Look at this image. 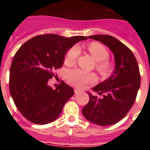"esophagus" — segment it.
I'll return each mask as SVG.
<instances>
[{
    "label": "esophagus",
    "instance_id": "34e87169",
    "mask_svg": "<svg viewBox=\"0 0 150 150\" xmlns=\"http://www.w3.org/2000/svg\"><path fill=\"white\" fill-rule=\"evenodd\" d=\"M79 92H80V90L76 89V88H75V89H74V93L75 94H78V93H79Z\"/></svg>",
    "mask_w": 150,
    "mask_h": 150
}]
</instances>
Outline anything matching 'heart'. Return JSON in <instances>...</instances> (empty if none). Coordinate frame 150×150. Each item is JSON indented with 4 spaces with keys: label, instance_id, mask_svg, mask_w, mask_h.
<instances>
[{
    "label": "heart",
    "instance_id": "obj_1",
    "mask_svg": "<svg viewBox=\"0 0 150 150\" xmlns=\"http://www.w3.org/2000/svg\"><path fill=\"white\" fill-rule=\"evenodd\" d=\"M88 51L97 61L96 68L101 74H107L110 69L108 61L109 51L104 45L98 42H92L88 46ZM81 50L78 45H74L67 50L64 57V63L67 65H73L76 63ZM66 77L70 84L77 88H84L86 85L92 84L97 81V76L93 73H88L80 69L69 70L66 73Z\"/></svg>",
    "mask_w": 150,
    "mask_h": 150
}]
</instances>
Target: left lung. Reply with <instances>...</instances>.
<instances>
[{
  "mask_svg": "<svg viewBox=\"0 0 150 150\" xmlns=\"http://www.w3.org/2000/svg\"><path fill=\"white\" fill-rule=\"evenodd\" d=\"M109 47L114 55L115 67L112 75L92 90L102 98L87 92L89 101L82 109L83 116L95 124L107 126L122 120L133 106L140 86L138 64L132 50L110 35L89 36Z\"/></svg>",
  "mask_w": 150,
  "mask_h": 150,
  "instance_id": "8db88e82",
  "label": "left lung"
}]
</instances>
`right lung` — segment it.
I'll return each instance as SVG.
<instances>
[{
  "mask_svg": "<svg viewBox=\"0 0 150 150\" xmlns=\"http://www.w3.org/2000/svg\"><path fill=\"white\" fill-rule=\"evenodd\" d=\"M83 36L64 38L58 34L36 36L24 43L14 55L10 71V95L28 121L45 125L59 117L74 91L62 81L55 89L48 81L52 71L62 67L67 50Z\"/></svg>",
  "mask_w": 150,
  "mask_h": 150,
  "instance_id": "right-lung-1",
  "label": "right lung"
}]
</instances>
